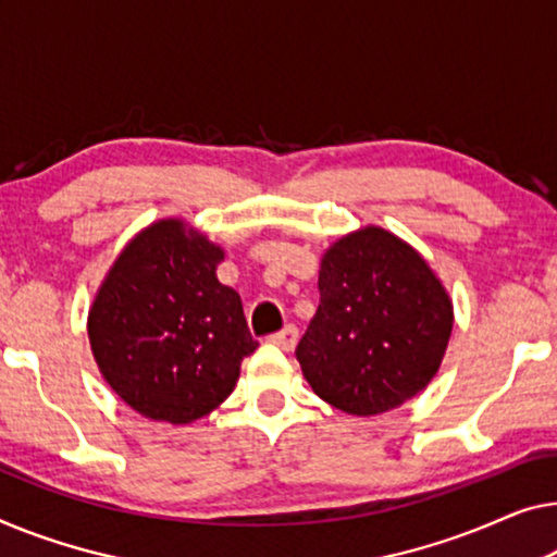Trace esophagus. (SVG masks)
<instances>
[{
  "label": "esophagus",
  "mask_w": 557,
  "mask_h": 557,
  "mask_svg": "<svg viewBox=\"0 0 557 557\" xmlns=\"http://www.w3.org/2000/svg\"><path fill=\"white\" fill-rule=\"evenodd\" d=\"M270 343L282 347V350H293L297 343V327L295 325L282 327L280 332H275V335H270Z\"/></svg>",
  "instance_id": "esophagus-1"
}]
</instances>
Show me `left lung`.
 <instances>
[{
    "instance_id": "obj_1",
    "label": "left lung",
    "mask_w": 557,
    "mask_h": 557,
    "mask_svg": "<svg viewBox=\"0 0 557 557\" xmlns=\"http://www.w3.org/2000/svg\"><path fill=\"white\" fill-rule=\"evenodd\" d=\"M318 287L320 307L295 355L332 408L387 412L435 377L453 302L410 245L380 227L352 232L322 257Z\"/></svg>"
}]
</instances>
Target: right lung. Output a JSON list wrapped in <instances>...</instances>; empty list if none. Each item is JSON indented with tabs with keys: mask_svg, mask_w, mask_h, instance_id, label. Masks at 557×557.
<instances>
[{
	"mask_svg": "<svg viewBox=\"0 0 557 557\" xmlns=\"http://www.w3.org/2000/svg\"><path fill=\"white\" fill-rule=\"evenodd\" d=\"M225 252L180 220H162L114 260L89 310V343L132 410L185 425L235 389L257 350L243 300L218 280Z\"/></svg>",
	"mask_w": 557,
	"mask_h": 557,
	"instance_id": "1",
	"label": "right lung"
}]
</instances>
